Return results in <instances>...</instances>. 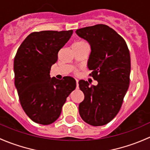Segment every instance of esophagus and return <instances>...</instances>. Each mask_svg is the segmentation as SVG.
Returning <instances> with one entry per match:
<instances>
[{
	"instance_id": "34e87169",
	"label": "esophagus",
	"mask_w": 150,
	"mask_h": 150,
	"mask_svg": "<svg viewBox=\"0 0 150 150\" xmlns=\"http://www.w3.org/2000/svg\"><path fill=\"white\" fill-rule=\"evenodd\" d=\"M76 84H77V87H78V82H79V80H78V79H76Z\"/></svg>"
}]
</instances>
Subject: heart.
<instances>
[{"label":"heart","mask_w":150,"mask_h":150,"mask_svg":"<svg viewBox=\"0 0 150 150\" xmlns=\"http://www.w3.org/2000/svg\"><path fill=\"white\" fill-rule=\"evenodd\" d=\"M84 43H86V42H84L83 41H79L77 42H76L74 45H81V44H84Z\"/></svg>","instance_id":"1"}]
</instances>
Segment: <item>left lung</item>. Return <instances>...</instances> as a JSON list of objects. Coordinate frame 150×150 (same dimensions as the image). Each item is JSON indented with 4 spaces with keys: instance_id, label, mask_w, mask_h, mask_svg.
Here are the masks:
<instances>
[{
    "instance_id": "1",
    "label": "left lung",
    "mask_w": 150,
    "mask_h": 150,
    "mask_svg": "<svg viewBox=\"0 0 150 150\" xmlns=\"http://www.w3.org/2000/svg\"><path fill=\"white\" fill-rule=\"evenodd\" d=\"M76 33L89 42L91 52L87 67L98 85L79 81L84 99L79 105L83 121L94 126H103L119 112L129 89L131 58L126 42L105 24L79 29Z\"/></svg>"
}]
</instances>
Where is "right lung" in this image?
Here are the masks:
<instances>
[{"label":"right lung","mask_w":150,"mask_h":150,"mask_svg":"<svg viewBox=\"0 0 150 150\" xmlns=\"http://www.w3.org/2000/svg\"><path fill=\"white\" fill-rule=\"evenodd\" d=\"M72 34L73 30L32 32L18 47L13 62L15 86L23 110L35 123L49 125L56 121L76 86L72 77L61 80L50 75L58 51Z\"/></svg>","instance_id":"add662e5"}]
</instances>
